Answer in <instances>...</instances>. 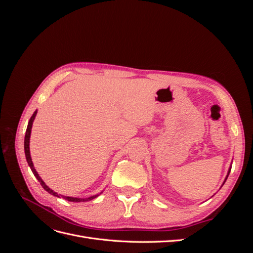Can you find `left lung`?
I'll return each mask as SVG.
<instances>
[{
  "label": "left lung",
  "mask_w": 253,
  "mask_h": 253,
  "mask_svg": "<svg viewBox=\"0 0 253 253\" xmlns=\"http://www.w3.org/2000/svg\"><path fill=\"white\" fill-rule=\"evenodd\" d=\"M230 171H231V168H230V169H229V172H228V175H229V173H230ZM228 175H227V177H226V179H225V181L227 180V178H228ZM225 181H224V183H225Z\"/></svg>",
  "instance_id": "left-lung-1"
}]
</instances>
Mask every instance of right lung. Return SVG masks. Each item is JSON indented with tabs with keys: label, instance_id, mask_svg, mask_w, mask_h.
I'll return each mask as SVG.
<instances>
[{
	"label": "right lung",
	"instance_id": "1",
	"mask_svg": "<svg viewBox=\"0 0 253 253\" xmlns=\"http://www.w3.org/2000/svg\"><path fill=\"white\" fill-rule=\"evenodd\" d=\"M36 115H37V111L33 114V116L30 117L29 122H28V126H27V128H26L25 138H24V151H25V156H26V160H27V163H28V166L30 167V169H32V171H33L34 175H35L36 177H37V179L39 180V182L41 183V186L43 187V189H44L45 191H47V192H48V193H50L51 195H53V196H57V197H62V198H64V200H66V201H68V202L80 203V202H87V201L93 200V198H96L98 195L90 196V197H88V198H77V197H70V196H63V195H60V194H58V193H56V192H53V191H52L50 188H48L46 185H45V182L41 179V177L39 176V174L37 173L36 169L34 168V164H33V162H32V158H30V152H29V138H30V132H32L33 122H34V120H35Z\"/></svg>",
	"mask_w": 253,
	"mask_h": 253
}]
</instances>
